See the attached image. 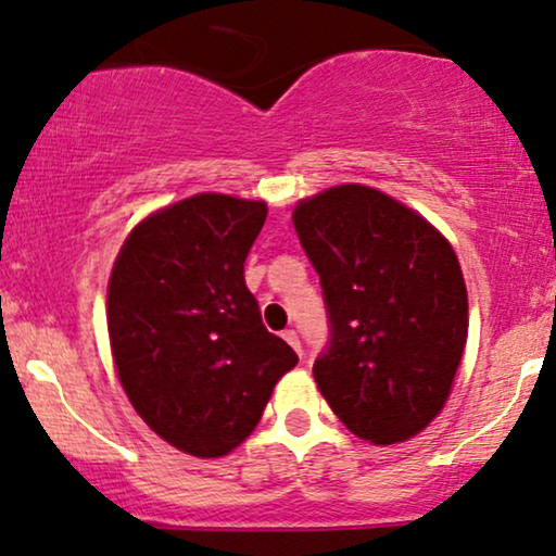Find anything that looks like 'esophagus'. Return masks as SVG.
Returning <instances> with one entry per match:
<instances>
[{"label": "esophagus", "mask_w": 556, "mask_h": 556, "mask_svg": "<svg viewBox=\"0 0 556 556\" xmlns=\"http://www.w3.org/2000/svg\"><path fill=\"white\" fill-rule=\"evenodd\" d=\"M282 336H285V341L290 343V346H292L294 351H298V354L302 356V346H300V336H298V330H292V328H290V330H285Z\"/></svg>", "instance_id": "1"}]
</instances>
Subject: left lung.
<instances>
[{"label": "left lung", "mask_w": 556, "mask_h": 556, "mask_svg": "<svg viewBox=\"0 0 556 556\" xmlns=\"http://www.w3.org/2000/svg\"><path fill=\"white\" fill-rule=\"evenodd\" d=\"M330 323L315 382L341 424L397 444L444 407L467 343V287L452 243L403 202L330 187L292 215Z\"/></svg>", "instance_id": "1"}]
</instances>
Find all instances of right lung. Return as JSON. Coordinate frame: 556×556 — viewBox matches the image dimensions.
<instances>
[{
  "instance_id": "add662e5",
  "label": "right lung",
  "mask_w": 556,
  "mask_h": 556,
  "mask_svg": "<svg viewBox=\"0 0 556 556\" xmlns=\"http://www.w3.org/2000/svg\"><path fill=\"white\" fill-rule=\"evenodd\" d=\"M266 205L202 192L140 220L108 287L125 395L151 431L192 456L251 435L298 354L269 333L243 279Z\"/></svg>"
}]
</instances>
